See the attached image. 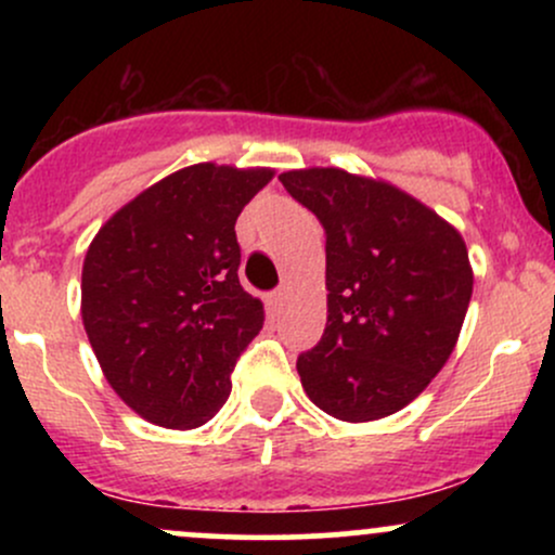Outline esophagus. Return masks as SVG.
Listing matches in <instances>:
<instances>
[{"label": "esophagus", "instance_id": "1", "mask_svg": "<svg viewBox=\"0 0 555 555\" xmlns=\"http://www.w3.org/2000/svg\"><path fill=\"white\" fill-rule=\"evenodd\" d=\"M286 295H289V292H286V286H282V289H276V292H273V295L269 297V308L273 310V313H276V310H282V308H284Z\"/></svg>", "mask_w": 555, "mask_h": 555}]
</instances>
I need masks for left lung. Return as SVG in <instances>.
I'll use <instances>...</instances> for the list:
<instances>
[{
  "instance_id": "left-lung-1",
  "label": "left lung",
  "mask_w": 555,
  "mask_h": 555,
  "mask_svg": "<svg viewBox=\"0 0 555 555\" xmlns=\"http://www.w3.org/2000/svg\"><path fill=\"white\" fill-rule=\"evenodd\" d=\"M279 180L326 229V331L297 358L305 393L344 423L404 410L428 388L473 297L460 229L397 184L336 167Z\"/></svg>"
}]
</instances>
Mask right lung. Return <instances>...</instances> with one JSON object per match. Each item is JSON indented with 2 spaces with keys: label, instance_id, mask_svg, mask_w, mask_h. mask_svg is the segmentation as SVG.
Listing matches in <instances>:
<instances>
[{
  "label": "right lung",
  "instance_id": "obj_1",
  "mask_svg": "<svg viewBox=\"0 0 555 555\" xmlns=\"http://www.w3.org/2000/svg\"><path fill=\"white\" fill-rule=\"evenodd\" d=\"M273 169L203 162L171 171L99 229L80 282V315L101 373L149 423L190 430L232 391L240 352L263 328L242 289L234 224Z\"/></svg>",
  "mask_w": 555,
  "mask_h": 555
}]
</instances>
